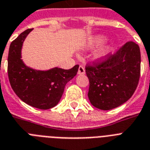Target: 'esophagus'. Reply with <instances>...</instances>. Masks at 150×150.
<instances>
[{
    "label": "esophagus",
    "mask_w": 150,
    "mask_h": 150,
    "mask_svg": "<svg viewBox=\"0 0 150 150\" xmlns=\"http://www.w3.org/2000/svg\"><path fill=\"white\" fill-rule=\"evenodd\" d=\"M85 73H86V71H85L84 67L80 65L79 68V70H78V74H79V75H84Z\"/></svg>",
    "instance_id": "obj_1"
}]
</instances>
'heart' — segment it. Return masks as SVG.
Masks as SVG:
<instances>
[{"instance_id": "obj_1", "label": "heart", "mask_w": 150, "mask_h": 150, "mask_svg": "<svg viewBox=\"0 0 150 150\" xmlns=\"http://www.w3.org/2000/svg\"><path fill=\"white\" fill-rule=\"evenodd\" d=\"M104 40L105 38L103 36H97V37L93 38H92V39L88 41V47H92L96 45H100L101 43H103V41H104ZM103 55V53H99V54H97V58H101Z\"/></svg>"}]
</instances>
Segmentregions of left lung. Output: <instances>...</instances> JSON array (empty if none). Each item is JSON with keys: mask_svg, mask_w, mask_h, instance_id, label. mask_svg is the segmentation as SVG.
<instances>
[{"mask_svg": "<svg viewBox=\"0 0 150 150\" xmlns=\"http://www.w3.org/2000/svg\"><path fill=\"white\" fill-rule=\"evenodd\" d=\"M139 47L129 41L95 66H86L91 104L109 110L125 103L134 93L140 76Z\"/></svg>", "mask_w": 150, "mask_h": 150, "instance_id": "left-lung-1", "label": "left lung"}]
</instances>
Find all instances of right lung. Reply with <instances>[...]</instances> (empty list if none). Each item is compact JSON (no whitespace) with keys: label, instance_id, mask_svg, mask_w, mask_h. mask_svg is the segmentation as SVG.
I'll use <instances>...</instances> for the list:
<instances>
[{"label":"right lung","instance_id":"1","mask_svg":"<svg viewBox=\"0 0 150 150\" xmlns=\"http://www.w3.org/2000/svg\"><path fill=\"white\" fill-rule=\"evenodd\" d=\"M31 31H24L10 45L8 78L12 89L24 103L37 109H49L59 103L64 87L76 75L79 65L69 70L55 67L46 71L27 66L21 59V49Z\"/></svg>","mask_w":150,"mask_h":150}]
</instances>
